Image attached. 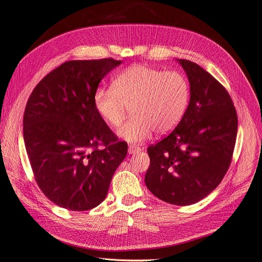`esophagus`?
<instances>
[{"instance_id":"1","label":"esophagus","mask_w":262,"mask_h":262,"mask_svg":"<svg viewBox=\"0 0 262 262\" xmlns=\"http://www.w3.org/2000/svg\"><path fill=\"white\" fill-rule=\"evenodd\" d=\"M141 151V148L137 147V146H129L128 147V154L129 155H136V154H139Z\"/></svg>"}]
</instances>
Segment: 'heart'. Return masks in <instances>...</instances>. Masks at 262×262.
Masks as SVG:
<instances>
[{
    "mask_svg": "<svg viewBox=\"0 0 262 262\" xmlns=\"http://www.w3.org/2000/svg\"><path fill=\"white\" fill-rule=\"evenodd\" d=\"M189 97V83L183 74L137 64L117 75L112 87L98 88L94 105L112 128L120 127L130 107L132 120L117 132V136L140 143L154 130L165 134L174 129L186 112Z\"/></svg>",
    "mask_w": 262,
    "mask_h": 262,
    "instance_id": "b5f03b06",
    "label": "heart"
}]
</instances>
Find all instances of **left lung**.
I'll list each match as a JSON object with an SVG mask.
<instances>
[{"label": "left lung", "instance_id": "1", "mask_svg": "<svg viewBox=\"0 0 262 262\" xmlns=\"http://www.w3.org/2000/svg\"><path fill=\"white\" fill-rule=\"evenodd\" d=\"M186 73V112L167 137L148 148L145 175L156 197L189 206L207 197L229 170L237 135V114L225 88L198 64L176 58Z\"/></svg>", "mask_w": 262, "mask_h": 262}]
</instances>
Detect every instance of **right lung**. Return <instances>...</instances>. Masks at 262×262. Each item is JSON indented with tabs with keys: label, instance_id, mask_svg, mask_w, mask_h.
<instances>
[{
	"label": "right lung",
	"instance_id": "add662e5",
	"mask_svg": "<svg viewBox=\"0 0 262 262\" xmlns=\"http://www.w3.org/2000/svg\"><path fill=\"white\" fill-rule=\"evenodd\" d=\"M122 61H69L33 89L24 113V141L42 192L73 211L97 207L116 168L127 155L97 113L100 81ZM102 145V148H99Z\"/></svg>",
	"mask_w": 262,
	"mask_h": 262
}]
</instances>
